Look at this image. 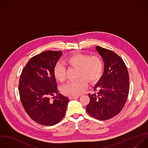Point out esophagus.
Returning a JSON list of instances; mask_svg holds the SVG:
<instances>
[{
    "mask_svg": "<svg viewBox=\"0 0 148 148\" xmlns=\"http://www.w3.org/2000/svg\"><path fill=\"white\" fill-rule=\"evenodd\" d=\"M79 96H70L69 97V98L70 99H75V98H78Z\"/></svg>",
    "mask_w": 148,
    "mask_h": 148,
    "instance_id": "esophagus-1",
    "label": "esophagus"
}]
</instances>
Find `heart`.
<instances>
[{
	"mask_svg": "<svg viewBox=\"0 0 148 148\" xmlns=\"http://www.w3.org/2000/svg\"><path fill=\"white\" fill-rule=\"evenodd\" d=\"M66 63L71 67L78 69V79L69 82L62 87V92L69 96H78L87 86L88 81L93 84L101 78L103 70V62L101 57L85 54H76L68 57ZM56 79L63 82L66 77V69L61 63H57L54 69Z\"/></svg>",
	"mask_w": 148,
	"mask_h": 148,
	"instance_id": "obj_1",
	"label": "heart"
}]
</instances>
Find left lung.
Here are the masks:
<instances>
[{
    "label": "left lung",
    "instance_id": "obj_1",
    "mask_svg": "<svg viewBox=\"0 0 148 148\" xmlns=\"http://www.w3.org/2000/svg\"><path fill=\"white\" fill-rule=\"evenodd\" d=\"M102 57L104 70L94 87L97 93L88 94L90 98L86 107L87 112L99 120H108L117 115L127 100L130 77L122 59L114 51L96 46Z\"/></svg>",
    "mask_w": 148,
    "mask_h": 148
}]
</instances>
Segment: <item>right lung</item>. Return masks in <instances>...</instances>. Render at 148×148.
<instances>
[{"label": "right lung", "mask_w": 148, "mask_h": 148, "mask_svg": "<svg viewBox=\"0 0 148 148\" xmlns=\"http://www.w3.org/2000/svg\"><path fill=\"white\" fill-rule=\"evenodd\" d=\"M62 54L61 51L49 50L33 57L20 75L21 102L31 119L40 125H54L66 114L69 99L58 93L54 75V67ZM56 94L51 100L50 97Z\"/></svg>", "instance_id": "right-lung-1"}]
</instances>
